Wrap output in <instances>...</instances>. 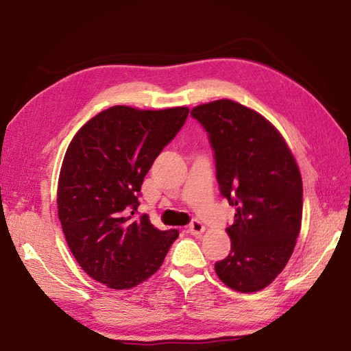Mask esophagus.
<instances>
[{
    "mask_svg": "<svg viewBox=\"0 0 351 351\" xmlns=\"http://www.w3.org/2000/svg\"><path fill=\"white\" fill-rule=\"evenodd\" d=\"M205 230V226L199 220H193L189 226V232L191 235H200Z\"/></svg>",
    "mask_w": 351,
    "mask_h": 351,
    "instance_id": "1",
    "label": "esophagus"
}]
</instances>
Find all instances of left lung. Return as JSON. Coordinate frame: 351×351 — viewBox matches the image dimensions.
I'll return each mask as SVG.
<instances>
[{"instance_id":"obj_1","label":"left lung","mask_w":351,"mask_h":351,"mask_svg":"<svg viewBox=\"0 0 351 351\" xmlns=\"http://www.w3.org/2000/svg\"><path fill=\"white\" fill-rule=\"evenodd\" d=\"M208 134L223 197L235 206L226 230L229 255L215 263L220 280L240 293L270 285L295 247L303 185L279 131L241 104L219 99L191 110Z\"/></svg>"}]
</instances>
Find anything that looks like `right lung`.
<instances>
[{
	"mask_svg": "<svg viewBox=\"0 0 351 351\" xmlns=\"http://www.w3.org/2000/svg\"><path fill=\"white\" fill-rule=\"evenodd\" d=\"M187 116V107L114 106L92 117L66 151L58 219L77 263L108 288L128 289L151 278L180 235L156 229L137 208L146 173Z\"/></svg>",
	"mask_w": 351,
	"mask_h": 351,
	"instance_id": "obj_1",
	"label": "right lung"
}]
</instances>
